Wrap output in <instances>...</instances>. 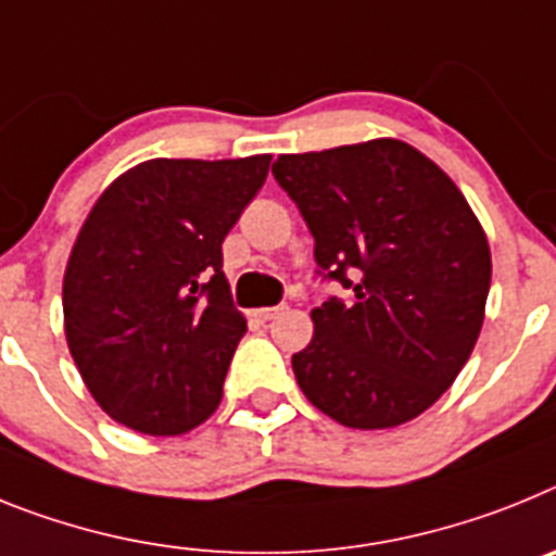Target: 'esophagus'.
<instances>
[{
  "instance_id": "obj_1",
  "label": "esophagus",
  "mask_w": 556,
  "mask_h": 556,
  "mask_svg": "<svg viewBox=\"0 0 556 556\" xmlns=\"http://www.w3.org/2000/svg\"><path fill=\"white\" fill-rule=\"evenodd\" d=\"M279 307H260V311H254V318L257 321H271V318H277Z\"/></svg>"
}]
</instances>
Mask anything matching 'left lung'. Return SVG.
I'll list each match as a JSON object with an SVG mask.
<instances>
[{"instance_id":"8db88e82","label":"left lung","mask_w":556,"mask_h":556,"mask_svg":"<svg viewBox=\"0 0 556 556\" xmlns=\"http://www.w3.org/2000/svg\"><path fill=\"white\" fill-rule=\"evenodd\" d=\"M271 170L316 240L318 274L352 291L311 313V344L291 361L299 389L346 428L419 417L484 325L490 243L467 198L400 139L285 153Z\"/></svg>"}]
</instances>
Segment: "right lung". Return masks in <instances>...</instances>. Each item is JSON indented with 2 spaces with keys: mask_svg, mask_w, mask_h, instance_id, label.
<instances>
[{
  "mask_svg": "<svg viewBox=\"0 0 556 556\" xmlns=\"http://www.w3.org/2000/svg\"><path fill=\"white\" fill-rule=\"evenodd\" d=\"M271 156L151 159L105 187L72 245L64 330L98 405L131 431L178 437L212 417L245 332L220 243Z\"/></svg>",
  "mask_w": 556,
  "mask_h": 556,
  "instance_id": "right-lung-1",
  "label": "right lung"
}]
</instances>
